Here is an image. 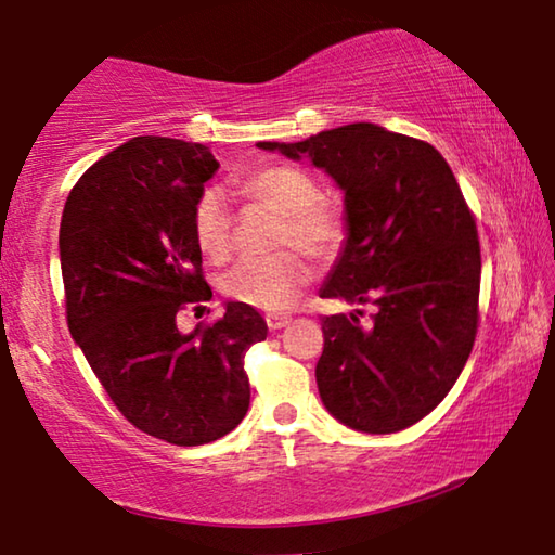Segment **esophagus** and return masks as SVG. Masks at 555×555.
<instances>
[{
	"instance_id": "34e87169",
	"label": "esophagus",
	"mask_w": 555,
	"mask_h": 555,
	"mask_svg": "<svg viewBox=\"0 0 555 555\" xmlns=\"http://www.w3.org/2000/svg\"><path fill=\"white\" fill-rule=\"evenodd\" d=\"M264 321H268V328H270V331H280V328H285L287 323H291V315L270 313L268 318H264Z\"/></svg>"
}]
</instances>
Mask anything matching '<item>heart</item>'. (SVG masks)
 Masks as SVG:
<instances>
[{
    "mask_svg": "<svg viewBox=\"0 0 555 555\" xmlns=\"http://www.w3.org/2000/svg\"><path fill=\"white\" fill-rule=\"evenodd\" d=\"M237 189L285 217L280 245H298L310 255L325 257L344 242V219L331 204L321 202V186L298 166H262L240 179ZM192 234L209 260H224L232 247V217L222 186H204L192 207ZM313 270L295 253L264 260H240L222 275V293L234 302L283 313L300 298Z\"/></svg>",
    "mask_w": 555,
    "mask_h": 555,
    "instance_id": "heart-1",
    "label": "heart"
}]
</instances>
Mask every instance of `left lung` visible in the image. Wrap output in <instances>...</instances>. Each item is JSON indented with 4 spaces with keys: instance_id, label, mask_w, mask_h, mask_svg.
I'll use <instances>...</instances> for the list:
<instances>
[{
    "instance_id": "8db88e82",
    "label": "left lung",
    "mask_w": 555,
    "mask_h": 555,
    "mask_svg": "<svg viewBox=\"0 0 555 555\" xmlns=\"http://www.w3.org/2000/svg\"><path fill=\"white\" fill-rule=\"evenodd\" d=\"M257 149L308 158L336 181L346 242L321 298L376 306L369 325L353 313L323 315V406L369 435L412 427L457 382L477 333L480 240L450 164L376 124Z\"/></svg>"
}]
</instances>
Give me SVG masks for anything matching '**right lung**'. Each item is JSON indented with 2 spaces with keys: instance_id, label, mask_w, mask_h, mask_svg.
Returning <instances> with one entry per match:
<instances>
[{
  "instance_id": "obj_1",
  "label": "right lung",
  "mask_w": 555,
  "mask_h": 555,
  "mask_svg": "<svg viewBox=\"0 0 555 555\" xmlns=\"http://www.w3.org/2000/svg\"><path fill=\"white\" fill-rule=\"evenodd\" d=\"M219 169L202 143L135 135L73 186L60 222L67 328L133 427L196 447L245 420L247 348L264 340L255 308L181 333L177 313L211 298L192 207Z\"/></svg>"
}]
</instances>
